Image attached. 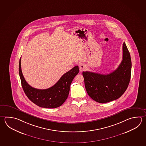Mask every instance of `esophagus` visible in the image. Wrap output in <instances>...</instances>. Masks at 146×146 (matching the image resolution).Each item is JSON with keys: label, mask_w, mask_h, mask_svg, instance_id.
Instances as JSON below:
<instances>
[{"label": "esophagus", "mask_w": 146, "mask_h": 146, "mask_svg": "<svg viewBox=\"0 0 146 146\" xmlns=\"http://www.w3.org/2000/svg\"><path fill=\"white\" fill-rule=\"evenodd\" d=\"M79 68H80V71H83L85 70L86 68L85 65H84V64H80V66H79Z\"/></svg>", "instance_id": "obj_1"}]
</instances>
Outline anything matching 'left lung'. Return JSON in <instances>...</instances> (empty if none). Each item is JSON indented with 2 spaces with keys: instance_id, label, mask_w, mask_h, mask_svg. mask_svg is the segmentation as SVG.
Instances as JSON below:
<instances>
[{
  "instance_id": "8db88e82",
  "label": "left lung",
  "mask_w": 146,
  "mask_h": 146,
  "mask_svg": "<svg viewBox=\"0 0 146 146\" xmlns=\"http://www.w3.org/2000/svg\"><path fill=\"white\" fill-rule=\"evenodd\" d=\"M122 60L118 68L108 74L83 72L87 92L92 99L105 103L118 99L126 91L129 84L132 62L129 51L124 42Z\"/></svg>"
}]
</instances>
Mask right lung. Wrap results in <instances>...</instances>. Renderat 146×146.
<instances>
[{"instance_id": "right-lung-1", "label": "right lung", "mask_w": 146, "mask_h": 146, "mask_svg": "<svg viewBox=\"0 0 146 146\" xmlns=\"http://www.w3.org/2000/svg\"><path fill=\"white\" fill-rule=\"evenodd\" d=\"M21 57L19 59V74L23 89L31 101L41 108H55L66 101L70 85L75 76L79 73L78 66H75L61 76L54 85L46 89L32 87L25 80L21 69Z\"/></svg>"}]
</instances>
